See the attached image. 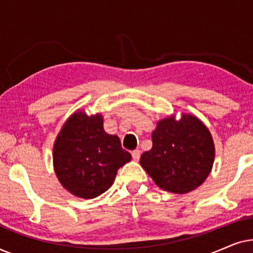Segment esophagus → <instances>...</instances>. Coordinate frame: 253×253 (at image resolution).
Instances as JSON below:
<instances>
[{
	"mask_svg": "<svg viewBox=\"0 0 253 253\" xmlns=\"http://www.w3.org/2000/svg\"><path fill=\"white\" fill-rule=\"evenodd\" d=\"M132 158H133L134 161L139 160V158H140V151H139V150H134V151H132Z\"/></svg>",
	"mask_w": 253,
	"mask_h": 253,
	"instance_id": "esophagus-1",
	"label": "esophagus"
}]
</instances>
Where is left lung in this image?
Here are the masks:
<instances>
[{
  "label": "left lung",
  "mask_w": 253,
  "mask_h": 253,
  "mask_svg": "<svg viewBox=\"0 0 253 253\" xmlns=\"http://www.w3.org/2000/svg\"><path fill=\"white\" fill-rule=\"evenodd\" d=\"M153 146L140 157V166L155 184L168 192L188 193L202 185L212 170L215 147L198 117L182 114L158 121Z\"/></svg>",
  "instance_id": "left-lung-1"
}]
</instances>
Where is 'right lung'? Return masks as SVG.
I'll return each instance as SVG.
<instances>
[{
    "label": "right lung",
    "mask_w": 253,
    "mask_h": 253,
    "mask_svg": "<svg viewBox=\"0 0 253 253\" xmlns=\"http://www.w3.org/2000/svg\"><path fill=\"white\" fill-rule=\"evenodd\" d=\"M131 160L116 134L103 130L100 113L76 110L65 121L53 147V165L58 181L71 195L95 198L114 183L117 170Z\"/></svg>",
    "instance_id": "right-lung-1"
}]
</instances>
